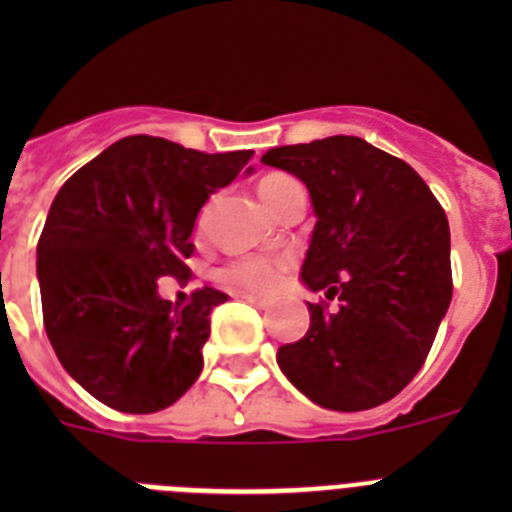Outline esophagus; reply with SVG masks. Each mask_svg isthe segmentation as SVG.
<instances>
[{
  "label": "esophagus",
  "mask_w": 512,
  "mask_h": 512,
  "mask_svg": "<svg viewBox=\"0 0 512 512\" xmlns=\"http://www.w3.org/2000/svg\"><path fill=\"white\" fill-rule=\"evenodd\" d=\"M241 300L251 302V305L261 307V310H266V307H269V302H266V300H261V297H256V295H241Z\"/></svg>",
  "instance_id": "obj_1"
}]
</instances>
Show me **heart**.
Instances as JSON below:
<instances>
[{
	"label": "heart",
	"mask_w": 512,
	"mask_h": 512,
	"mask_svg": "<svg viewBox=\"0 0 512 512\" xmlns=\"http://www.w3.org/2000/svg\"><path fill=\"white\" fill-rule=\"evenodd\" d=\"M259 194L261 200H264L266 210L274 212L287 200L302 194V187L292 179V176L269 174L261 179ZM287 266L289 261L284 259V256H246V259H235L230 261V264H225L223 269L217 271V279L233 289L266 295V292L279 287Z\"/></svg>",
	"instance_id": "heart-1"
}]
</instances>
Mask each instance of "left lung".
I'll use <instances>...</instances> for the list:
<instances>
[{
  "instance_id": "left-lung-1",
  "label": "left lung",
  "mask_w": 512,
  "mask_h": 512,
  "mask_svg": "<svg viewBox=\"0 0 512 512\" xmlns=\"http://www.w3.org/2000/svg\"><path fill=\"white\" fill-rule=\"evenodd\" d=\"M261 164L305 182L318 223L300 277L338 302H307L310 328L279 348V369L320 408H377L420 372L449 310L446 212L413 166L356 135L271 148Z\"/></svg>"
}]
</instances>
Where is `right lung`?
Segmentation results:
<instances>
[{
  "mask_svg": "<svg viewBox=\"0 0 512 512\" xmlns=\"http://www.w3.org/2000/svg\"><path fill=\"white\" fill-rule=\"evenodd\" d=\"M251 156L130 135L56 194L38 241L45 333L63 369L99 402L156 413L197 382L210 312L228 295L202 287L187 305H171L158 279L187 282L202 205Z\"/></svg>",
  "mask_w": 512,
  "mask_h": 512,
  "instance_id": "right-lung-1",
  "label": "right lung"
}]
</instances>
